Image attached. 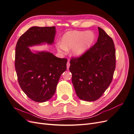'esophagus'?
I'll return each instance as SVG.
<instances>
[{
	"instance_id": "1",
	"label": "esophagus",
	"mask_w": 134,
	"mask_h": 134,
	"mask_svg": "<svg viewBox=\"0 0 134 134\" xmlns=\"http://www.w3.org/2000/svg\"><path fill=\"white\" fill-rule=\"evenodd\" d=\"M70 63H69V62H68V63H67V64H66V68H67V69L68 70H69V67H70Z\"/></svg>"
}]
</instances>
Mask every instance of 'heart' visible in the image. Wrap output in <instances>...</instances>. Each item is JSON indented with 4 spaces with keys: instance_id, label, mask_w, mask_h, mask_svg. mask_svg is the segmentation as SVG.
I'll return each mask as SVG.
<instances>
[{
    "instance_id": "1",
    "label": "heart",
    "mask_w": 134,
    "mask_h": 134,
    "mask_svg": "<svg viewBox=\"0 0 134 134\" xmlns=\"http://www.w3.org/2000/svg\"><path fill=\"white\" fill-rule=\"evenodd\" d=\"M94 38V35L91 31L68 32L63 37L62 44L58 45V50L60 53L64 54L72 48V55L79 57L90 48Z\"/></svg>"
}]
</instances>
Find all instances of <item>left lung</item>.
<instances>
[{
	"instance_id": "8db88e82",
	"label": "left lung",
	"mask_w": 134,
	"mask_h": 134,
	"mask_svg": "<svg viewBox=\"0 0 134 134\" xmlns=\"http://www.w3.org/2000/svg\"><path fill=\"white\" fill-rule=\"evenodd\" d=\"M97 42L78 58H71L69 70L76 94L81 99L94 101L110 85L116 68L112 38L100 27Z\"/></svg>"
}]
</instances>
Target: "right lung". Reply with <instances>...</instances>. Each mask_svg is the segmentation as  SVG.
Segmentation results:
<instances>
[{
    "instance_id": "right-lung-1",
    "label": "right lung",
    "mask_w": 134,
    "mask_h": 134,
    "mask_svg": "<svg viewBox=\"0 0 134 134\" xmlns=\"http://www.w3.org/2000/svg\"><path fill=\"white\" fill-rule=\"evenodd\" d=\"M55 33V26L32 27L16 44L15 69L19 84L28 98L37 102H46L54 96L68 60L49 52L33 53L28 46L53 43Z\"/></svg>"
}]
</instances>
